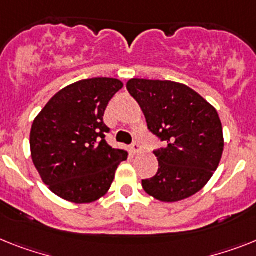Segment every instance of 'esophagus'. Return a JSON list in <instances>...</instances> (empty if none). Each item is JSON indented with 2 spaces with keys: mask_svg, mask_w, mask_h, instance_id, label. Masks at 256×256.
<instances>
[{
  "mask_svg": "<svg viewBox=\"0 0 256 256\" xmlns=\"http://www.w3.org/2000/svg\"><path fill=\"white\" fill-rule=\"evenodd\" d=\"M130 150H132V154H140V151H142V147H140V144H139V143H136V142H135V143H132V147H130Z\"/></svg>",
  "mask_w": 256,
  "mask_h": 256,
  "instance_id": "esophagus-1",
  "label": "esophagus"
}]
</instances>
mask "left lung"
I'll use <instances>...</instances> for the list:
<instances>
[{"label":"left lung","instance_id":"1","mask_svg":"<svg viewBox=\"0 0 256 256\" xmlns=\"http://www.w3.org/2000/svg\"><path fill=\"white\" fill-rule=\"evenodd\" d=\"M148 128L165 143L154 151L158 170L142 186L148 195L174 203L204 188L220 164L224 135L218 110L186 84L132 78L126 83Z\"/></svg>","mask_w":256,"mask_h":256}]
</instances>
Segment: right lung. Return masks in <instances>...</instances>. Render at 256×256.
<instances>
[{
	"label": "right lung",
	"instance_id": "right-lung-1",
	"mask_svg": "<svg viewBox=\"0 0 256 256\" xmlns=\"http://www.w3.org/2000/svg\"><path fill=\"white\" fill-rule=\"evenodd\" d=\"M124 87L114 78H92L62 88L34 120L31 158L42 182L76 204L98 200L110 188L128 151L105 140L104 112Z\"/></svg>",
	"mask_w": 256,
	"mask_h": 256
}]
</instances>
